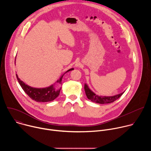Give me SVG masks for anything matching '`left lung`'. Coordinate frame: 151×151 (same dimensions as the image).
<instances>
[{"mask_svg":"<svg viewBox=\"0 0 151 151\" xmlns=\"http://www.w3.org/2000/svg\"><path fill=\"white\" fill-rule=\"evenodd\" d=\"M84 90L85 91L86 96L87 98L90 100L91 101L99 103V104H107L110 103L115 101L118 99H119L124 92L116 94L113 96H98L96 95L93 91H91L87 83H85L84 85Z\"/></svg>","mask_w":151,"mask_h":151,"instance_id":"obj_1","label":"left lung"}]
</instances>
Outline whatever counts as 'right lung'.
Returning a JSON list of instances; mask_svg holds the SVG:
<instances>
[{"mask_svg": "<svg viewBox=\"0 0 151 151\" xmlns=\"http://www.w3.org/2000/svg\"><path fill=\"white\" fill-rule=\"evenodd\" d=\"M16 59V57H15ZM74 69L72 68L69 69L68 71H66L64 73L59 79L56 82H55L54 84H52L51 85L49 86L48 87L45 88H34L26 84L23 81H21L18 76L17 74H16V76L17 78V80L21 87L23 88L24 91L33 100H35L38 102H48L53 101L54 99H55L60 94V92L61 90V87H60L59 89H56L55 87V84L56 83H61L62 78L64 76V75L66 73L73 70Z\"/></svg>", "mask_w": 151, "mask_h": 151, "instance_id": "1", "label": "right lung"}]
</instances>
